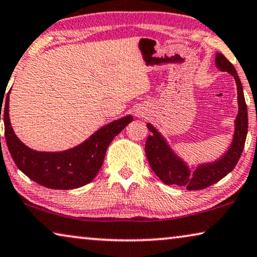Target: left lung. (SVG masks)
Wrapping results in <instances>:
<instances>
[{"label":"left lung","mask_w":257,"mask_h":257,"mask_svg":"<svg viewBox=\"0 0 257 257\" xmlns=\"http://www.w3.org/2000/svg\"><path fill=\"white\" fill-rule=\"evenodd\" d=\"M215 65L219 70L232 74L236 81L238 113L235 120L233 142L228 151L220 160L213 163L197 166V169L192 172L189 166L173 153L171 148L165 142L163 136L154 128V125L148 123V129L153 133L148 136L146 142L148 162L155 175L166 185L184 186L189 191L206 189L233 171L243 151L248 132V111L244 101L243 88H242L236 70L225 56L221 53H216Z\"/></svg>","instance_id":"1"}]
</instances>
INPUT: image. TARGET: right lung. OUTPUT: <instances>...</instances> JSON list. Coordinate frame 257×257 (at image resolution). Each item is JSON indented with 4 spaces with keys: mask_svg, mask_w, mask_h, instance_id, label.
<instances>
[{
    "mask_svg": "<svg viewBox=\"0 0 257 257\" xmlns=\"http://www.w3.org/2000/svg\"><path fill=\"white\" fill-rule=\"evenodd\" d=\"M9 93L3 108L5 135L9 153L25 176L49 189L71 190L91 183L101 169L108 146L133 121L132 115H128L110 122L73 149L61 153L35 151L22 143L14 133L9 120Z\"/></svg>",
    "mask_w": 257,
    "mask_h": 257,
    "instance_id": "obj_1",
    "label": "right lung"
}]
</instances>
